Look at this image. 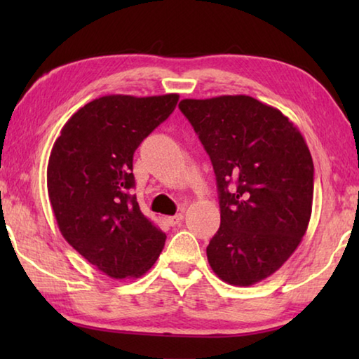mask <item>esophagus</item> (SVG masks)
I'll return each instance as SVG.
<instances>
[{"mask_svg": "<svg viewBox=\"0 0 359 359\" xmlns=\"http://www.w3.org/2000/svg\"><path fill=\"white\" fill-rule=\"evenodd\" d=\"M182 220H184V214H177V215H172V217H168V223L171 224V226H175V224H179Z\"/></svg>", "mask_w": 359, "mask_h": 359, "instance_id": "34e87169", "label": "esophagus"}]
</instances>
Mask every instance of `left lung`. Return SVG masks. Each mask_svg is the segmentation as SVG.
Segmentation results:
<instances>
[{"instance_id":"left-lung-1","label":"left lung","mask_w":359,"mask_h":359,"mask_svg":"<svg viewBox=\"0 0 359 359\" xmlns=\"http://www.w3.org/2000/svg\"><path fill=\"white\" fill-rule=\"evenodd\" d=\"M214 166L220 228L208 259L223 282L250 287L282 267L312 214L313 161L293 121L247 95L182 100Z\"/></svg>"}]
</instances>
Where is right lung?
<instances>
[{
  "label": "right lung",
  "mask_w": 359,
  "mask_h": 359,
  "mask_svg": "<svg viewBox=\"0 0 359 359\" xmlns=\"http://www.w3.org/2000/svg\"><path fill=\"white\" fill-rule=\"evenodd\" d=\"M177 101V93L101 96L66 121L52 147L47 190L58 228L112 278L144 276L165 247L166 234L130 194L133 155Z\"/></svg>",
  "instance_id": "right-lung-1"
}]
</instances>
